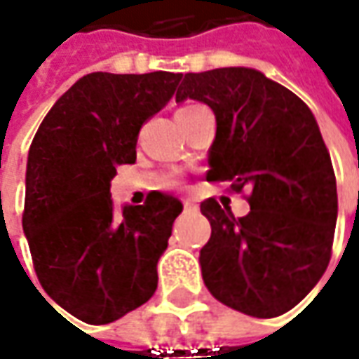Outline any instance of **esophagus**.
I'll list each match as a JSON object with an SVG mask.
<instances>
[{
	"instance_id": "1",
	"label": "esophagus",
	"mask_w": 359,
	"mask_h": 359,
	"mask_svg": "<svg viewBox=\"0 0 359 359\" xmlns=\"http://www.w3.org/2000/svg\"><path fill=\"white\" fill-rule=\"evenodd\" d=\"M184 208H186V212H196V210H198V201L186 200L184 201Z\"/></svg>"
}]
</instances>
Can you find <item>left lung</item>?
<instances>
[{"label": "left lung", "mask_w": 359, "mask_h": 359, "mask_svg": "<svg viewBox=\"0 0 359 359\" xmlns=\"http://www.w3.org/2000/svg\"><path fill=\"white\" fill-rule=\"evenodd\" d=\"M187 97L215 116L208 180L252 191L243 217L201 201L212 224L203 283L241 313L282 316L320 282L332 254L338 191L318 121L294 91L252 67L186 74L175 102Z\"/></svg>", "instance_id": "1"}]
</instances>
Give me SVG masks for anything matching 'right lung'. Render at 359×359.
Here are the masks:
<instances>
[{
	"instance_id": "1",
	"label": "right lung",
	"mask_w": 359,
	"mask_h": 359,
	"mask_svg": "<svg viewBox=\"0 0 359 359\" xmlns=\"http://www.w3.org/2000/svg\"><path fill=\"white\" fill-rule=\"evenodd\" d=\"M182 74H88L49 109L25 170L23 233L35 273L57 306L86 324L116 322L158 287V262L184 203L151 191L114 210L116 165L135 161L145 119Z\"/></svg>"
}]
</instances>
